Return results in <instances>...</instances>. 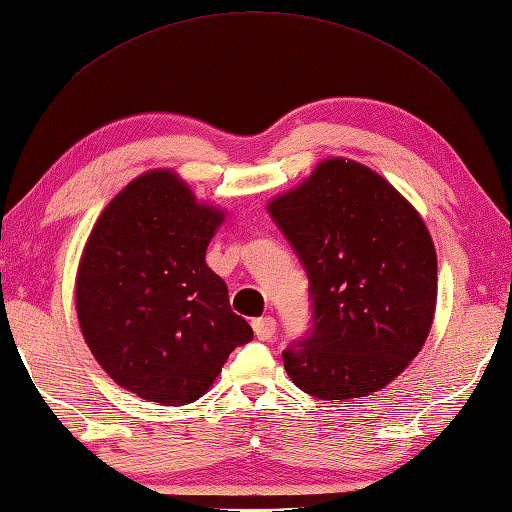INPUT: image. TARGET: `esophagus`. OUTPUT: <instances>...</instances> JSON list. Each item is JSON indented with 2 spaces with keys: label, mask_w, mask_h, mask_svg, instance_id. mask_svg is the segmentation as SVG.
I'll return each instance as SVG.
<instances>
[{
  "label": "esophagus",
  "mask_w": 512,
  "mask_h": 512,
  "mask_svg": "<svg viewBox=\"0 0 512 512\" xmlns=\"http://www.w3.org/2000/svg\"><path fill=\"white\" fill-rule=\"evenodd\" d=\"M252 326H254L256 337L263 339V342H267V339L276 335V320H274V317H269V315L258 317V320L252 322Z\"/></svg>",
  "instance_id": "obj_1"
}]
</instances>
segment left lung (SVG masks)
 <instances>
[{
    "mask_svg": "<svg viewBox=\"0 0 512 512\" xmlns=\"http://www.w3.org/2000/svg\"><path fill=\"white\" fill-rule=\"evenodd\" d=\"M309 274L313 326L282 352L322 401L379 392L410 366L436 313V247L418 210L377 170L326 157L267 206Z\"/></svg>",
    "mask_w": 512,
    "mask_h": 512,
    "instance_id": "1",
    "label": "left lung"
}]
</instances>
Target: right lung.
Masks as SVG:
<instances>
[{"label": "right lung", "instance_id": "add662e5", "mask_svg": "<svg viewBox=\"0 0 512 512\" xmlns=\"http://www.w3.org/2000/svg\"><path fill=\"white\" fill-rule=\"evenodd\" d=\"M225 219L170 168L131 179L89 234L76 271L85 344L120 388L160 405L206 394L254 337L206 263Z\"/></svg>", "mask_w": 512, "mask_h": 512}]
</instances>
